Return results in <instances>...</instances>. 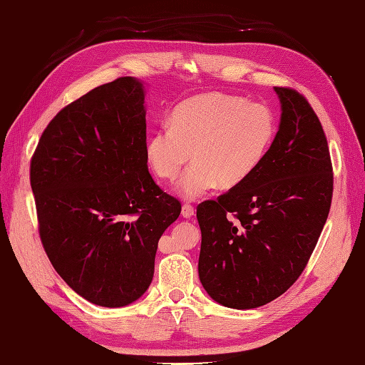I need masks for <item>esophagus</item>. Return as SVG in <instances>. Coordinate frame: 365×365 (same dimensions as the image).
<instances>
[{
    "mask_svg": "<svg viewBox=\"0 0 365 365\" xmlns=\"http://www.w3.org/2000/svg\"><path fill=\"white\" fill-rule=\"evenodd\" d=\"M193 214H195V209H193V206H192V205H189V203L182 205L181 215H182L184 218H190Z\"/></svg>",
    "mask_w": 365,
    "mask_h": 365,
    "instance_id": "esophagus-1",
    "label": "esophagus"
}]
</instances>
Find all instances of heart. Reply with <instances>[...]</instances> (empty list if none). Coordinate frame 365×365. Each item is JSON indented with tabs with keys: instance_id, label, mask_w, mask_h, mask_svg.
I'll list each match as a JSON object with an SVG mask.
<instances>
[{
	"instance_id": "obj_1",
	"label": "heart",
	"mask_w": 365,
	"mask_h": 365,
	"mask_svg": "<svg viewBox=\"0 0 365 365\" xmlns=\"http://www.w3.org/2000/svg\"><path fill=\"white\" fill-rule=\"evenodd\" d=\"M270 109L236 95L210 92L175 106L168 126L153 131L145 142L151 172L173 181L197 160L178 185L187 200L203 197L218 184L231 189L247 181L261 165L274 137Z\"/></svg>"
}]
</instances>
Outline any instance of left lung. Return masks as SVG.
I'll return each mask as SVG.
<instances>
[{"label": "left lung", "mask_w": 365, "mask_h": 365, "mask_svg": "<svg viewBox=\"0 0 365 365\" xmlns=\"http://www.w3.org/2000/svg\"><path fill=\"white\" fill-rule=\"evenodd\" d=\"M278 133L247 181L198 205L200 281L232 309L273 302L309 261L329 214L333 165L319 117L294 88L274 87Z\"/></svg>", "instance_id": "left-lung-1"}]
</instances>
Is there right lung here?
Returning a JSON list of instances; mask_svg holds the SVG:
<instances>
[{"instance_id":"add662e5","label":"right lung","mask_w":365,"mask_h":365,"mask_svg":"<svg viewBox=\"0 0 365 365\" xmlns=\"http://www.w3.org/2000/svg\"><path fill=\"white\" fill-rule=\"evenodd\" d=\"M145 88L125 76L63 108L31 159L38 234L59 277L87 302L121 307L151 284L181 203L153 180Z\"/></svg>"}]
</instances>
